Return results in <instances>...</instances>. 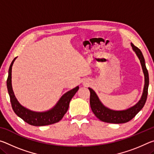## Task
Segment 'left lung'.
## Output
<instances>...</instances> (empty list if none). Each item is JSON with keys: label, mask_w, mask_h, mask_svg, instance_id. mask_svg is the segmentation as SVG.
<instances>
[{"label": "left lung", "mask_w": 154, "mask_h": 154, "mask_svg": "<svg viewBox=\"0 0 154 154\" xmlns=\"http://www.w3.org/2000/svg\"><path fill=\"white\" fill-rule=\"evenodd\" d=\"M130 44H131L132 49L136 53L137 56L139 59L142 66L143 72L144 73L145 85L144 88H143V94L139 102L132 107L126 109V110L115 111L109 109L104 105L101 103L94 91L92 88H89L90 92V103L91 109H92V111L96 116V118L103 122L112 124H123L129 122L134 118L135 116L141 110L145 105L146 100H147L148 86H149V74H148L147 69L145 66L144 57L143 56L141 51L137 47L134 45V44L132 43Z\"/></svg>", "instance_id": "left-lung-1"}]
</instances>
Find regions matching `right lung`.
Segmentation results:
<instances>
[{"mask_svg": "<svg viewBox=\"0 0 154 154\" xmlns=\"http://www.w3.org/2000/svg\"><path fill=\"white\" fill-rule=\"evenodd\" d=\"M16 58L14 59L10 65L8 78L7 80V90H8L10 96L13 110L14 111L15 114L26 123L35 126H42L53 124L61 120L69 109L70 101L79 90V86H77L62 95L56 105L50 110L44 112H36L25 108L18 102L13 91L11 85L12 66Z\"/></svg>", "mask_w": 154, "mask_h": 154, "instance_id": "add662e5", "label": "right lung"}]
</instances>
